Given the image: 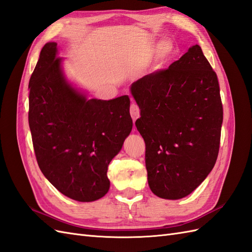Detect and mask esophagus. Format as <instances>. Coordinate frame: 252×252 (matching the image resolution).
Returning a JSON list of instances; mask_svg holds the SVG:
<instances>
[{
	"label": "esophagus",
	"mask_w": 252,
	"mask_h": 252,
	"mask_svg": "<svg viewBox=\"0 0 252 252\" xmlns=\"http://www.w3.org/2000/svg\"><path fill=\"white\" fill-rule=\"evenodd\" d=\"M130 115H131L133 123L136 122L137 119L140 116V109L136 105V103H131V106H130Z\"/></svg>",
	"instance_id": "esophagus-1"
}]
</instances>
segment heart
<instances>
[{
  "instance_id": "heart-1",
  "label": "heart",
  "mask_w": 252,
  "mask_h": 252,
  "mask_svg": "<svg viewBox=\"0 0 252 252\" xmlns=\"http://www.w3.org/2000/svg\"><path fill=\"white\" fill-rule=\"evenodd\" d=\"M173 44L170 40H162L160 44H159L157 48V58L158 59H165L168 58L169 55L173 51Z\"/></svg>"
}]
</instances>
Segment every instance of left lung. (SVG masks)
Segmentation results:
<instances>
[{
	"mask_svg": "<svg viewBox=\"0 0 252 252\" xmlns=\"http://www.w3.org/2000/svg\"><path fill=\"white\" fill-rule=\"evenodd\" d=\"M140 109L147 182L167 200L187 197L217 160L223 111L217 75L194 45L168 69L130 85Z\"/></svg>",
	"mask_w": 252,
	"mask_h": 252,
	"instance_id": "1",
	"label": "left lung"
}]
</instances>
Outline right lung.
Returning <instances> with one entry per match:
<instances>
[{
	"mask_svg": "<svg viewBox=\"0 0 252 252\" xmlns=\"http://www.w3.org/2000/svg\"><path fill=\"white\" fill-rule=\"evenodd\" d=\"M57 42L42 47L31 76L29 125L42 174L66 197L102 198L110 161L132 129L128 95L102 100L66 78Z\"/></svg>",
	"mask_w": 252,
	"mask_h": 252,
	"instance_id": "obj_1",
	"label": "right lung"
}]
</instances>
